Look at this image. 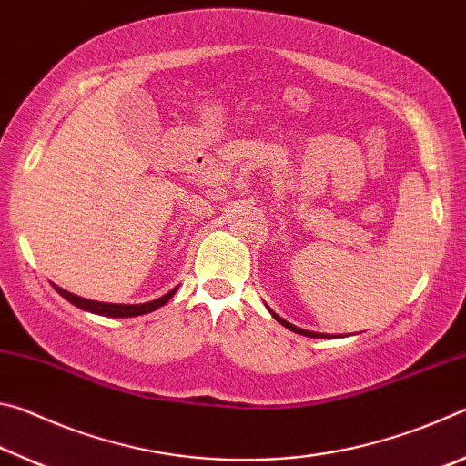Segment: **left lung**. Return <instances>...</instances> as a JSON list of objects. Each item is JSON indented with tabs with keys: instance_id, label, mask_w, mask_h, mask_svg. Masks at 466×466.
<instances>
[{
	"instance_id": "1",
	"label": "left lung",
	"mask_w": 466,
	"mask_h": 466,
	"mask_svg": "<svg viewBox=\"0 0 466 466\" xmlns=\"http://www.w3.org/2000/svg\"><path fill=\"white\" fill-rule=\"evenodd\" d=\"M271 314H273V319H275V320H278V322H281V325H283V327H286V329H289V330H294V333H298V335H306V337H329V335H322V333H310V330L298 329V327H294V325H289V322H288V320H283L281 317H278V314H275V312H271Z\"/></svg>"
}]
</instances>
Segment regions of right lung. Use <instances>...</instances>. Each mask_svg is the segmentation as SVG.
<instances>
[{
    "mask_svg": "<svg viewBox=\"0 0 466 466\" xmlns=\"http://www.w3.org/2000/svg\"><path fill=\"white\" fill-rule=\"evenodd\" d=\"M55 289L59 291V294L69 299V302L76 304L77 309L82 310H88V312H94V314H102V317H115V319H127V317H139V314H147V312H154L160 309V306H164L168 302V299L175 296V289H170L168 294H164L162 298L157 299H152V302H146V304H105V302H94V299H86V298H80L76 294H69V291L61 289L55 286Z\"/></svg>",
    "mask_w": 466,
    "mask_h": 466,
    "instance_id": "add662e5",
    "label": "right lung"
}]
</instances>
